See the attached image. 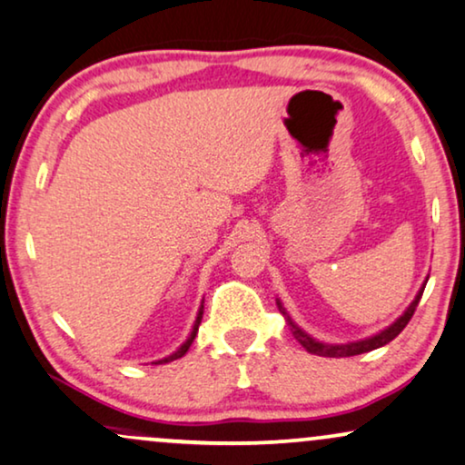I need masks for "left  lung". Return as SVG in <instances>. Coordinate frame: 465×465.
Masks as SVG:
<instances>
[{"label":"left lung","instance_id":"left-lung-1","mask_svg":"<svg viewBox=\"0 0 465 465\" xmlns=\"http://www.w3.org/2000/svg\"><path fill=\"white\" fill-rule=\"evenodd\" d=\"M427 278H430V276H427ZM425 284H427V281L423 282V287L419 289L417 297H414V300L411 302V306L406 308L404 314H401L400 319H395L391 325L385 327V330H381L379 333H374V336L363 338V340H355V342H344V344H330V342H321V340L312 338L311 333H306L300 325H295V321L289 317L287 311H284V306H282L281 300H276V306H278V311H281V314L284 317V321H287V325L291 327V333H293V338L302 346H304L308 352H312V355H319V357H352V355H361V352L381 349V346H385V344L391 342V340L398 336V333L408 325V321L412 319L414 311H417V304H419L420 295H423Z\"/></svg>","mask_w":465,"mask_h":465}]
</instances>
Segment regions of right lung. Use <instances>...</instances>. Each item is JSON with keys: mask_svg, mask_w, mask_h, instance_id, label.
I'll use <instances>...</instances> for the list:
<instances>
[{"mask_svg": "<svg viewBox=\"0 0 465 465\" xmlns=\"http://www.w3.org/2000/svg\"><path fill=\"white\" fill-rule=\"evenodd\" d=\"M202 314H203V302H202V306H200V311H197V317H195V323H193V330H191V333H189V338L184 340V342L178 346V349L172 352V355H168V357H163V359H159V361H153L154 366H159V363H168V361H174V359H181L184 352L189 351V346L193 344V340H195V336H197V330H200V323H202Z\"/></svg>", "mask_w": 465, "mask_h": 465, "instance_id": "1", "label": "right lung"}]
</instances>
